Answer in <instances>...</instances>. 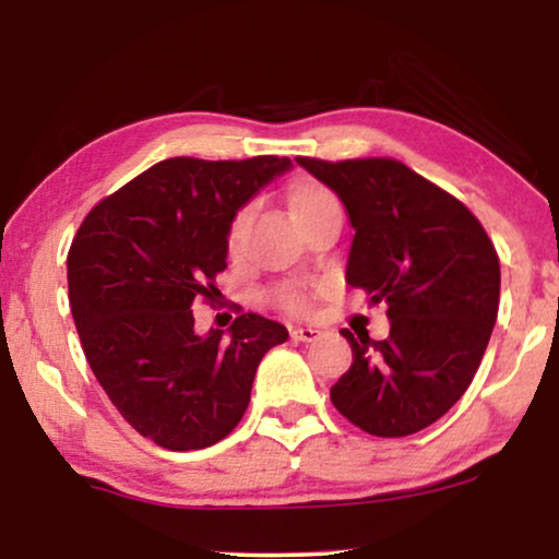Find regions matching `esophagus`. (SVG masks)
<instances>
[{"label":"esophagus","mask_w":559,"mask_h":559,"mask_svg":"<svg viewBox=\"0 0 559 559\" xmlns=\"http://www.w3.org/2000/svg\"><path fill=\"white\" fill-rule=\"evenodd\" d=\"M318 335H320L318 328H310V325H305V328H300V325L289 328V338H293V341H300V343H310V341H316Z\"/></svg>","instance_id":"34e87169"}]
</instances>
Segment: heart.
<instances>
[{"mask_svg": "<svg viewBox=\"0 0 559 559\" xmlns=\"http://www.w3.org/2000/svg\"><path fill=\"white\" fill-rule=\"evenodd\" d=\"M328 198H333L331 193H328V190L323 188V186H318V182H312V180H300L297 182V186L293 188V193H289V205H293V213L297 216V213H302V211H308V209H312V205H318V203H323V201H328ZM241 213L239 216H234V221H231V226H228V234H226V241H228V247H234L236 243V239H239V231H241ZM274 302L280 305L282 310H287V312H305L310 308V297H308V293H305L302 287H280L277 293H274Z\"/></svg>", "mask_w": 559, "mask_h": 559, "instance_id": "1", "label": "heart"}]
</instances>
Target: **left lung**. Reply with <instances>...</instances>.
I'll use <instances>...</instances> for the list:
<instances>
[{"label": "left lung", "mask_w": 559, "mask_h": 559, "mask_svg": "<svg viewBox=\"0 0 559 559\" xmlns=\"http://www.w3.org/2000/svg\"><path fill=\"white\" fill-rule=\"evenodd\" d=\"M346 205L356 228L346 280L386 302L389 335H354V364L331 386L348 423L377 438L430 427L476 377L499 316L501 266L455 195L392 157H297Z\"/></svg>", "instance_id": "8db88e82"}]
</instances>
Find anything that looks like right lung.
I'll return each mask as SVG.
<instances>
[{
    "label": "right lung",
    "instance_id": "1",
    "mask_svg": "<svg viewBox=\"0 0 559 559\" xmlns=\"http://www.w3.org/2000/svg\"><path fill=\"white\" fill-rule=\"evenodd\" d=\"M289 157H170L94 205L68 251V297L86 361L119 415L167 450L224 440L251 400L257 366L287 328L257 312L231 335L195 333L213 300L236 211Z\"/></svg>",
    "mask_w": 559,
    "mask_h": 559
}]
</instances>
